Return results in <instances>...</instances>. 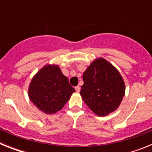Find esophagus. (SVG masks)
<instances>
[{"instance_id": "34e87169", "label": "esophagus", "mask_w": 152, "mask_h": 152, "mask_svg": "<svg viewBox=\"0 0 152 152\" xmlns=\"http://www.w3.org/2000/svg\"><path fill=\"white\" fill-rule=\"evenodd\" d=\"M75 91H77V92H80V88L79 86H77V87H75Z\"/></svg>"}]
</instances>
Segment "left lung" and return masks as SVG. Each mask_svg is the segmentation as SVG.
<instances>
[{"mask_svg": "<svg viewBox=\"0 0 152 152\" xmlns=\"http://www.w3.org/2000/svg\"><path fill=\"white\" fill-rule=\"evenodd\" d=\"M82 100L98 116H107L119 107L126 86L119 72L103 58L94 60L83 74Z\"/></svg>", "mask_w": 152, "mask_h": 152, "instance_id": "1", "label": "left lung"}]
</instances>
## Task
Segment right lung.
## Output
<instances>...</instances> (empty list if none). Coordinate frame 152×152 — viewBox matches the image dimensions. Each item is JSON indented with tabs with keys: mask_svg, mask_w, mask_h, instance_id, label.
I'll list each match as a JSON object with an SVG mask.
<instances>
[{
	"mask_svg": "<svg viewBox=\"0 0 152 152\" xmlns=\"http://www.w3.org/2000/svg\"><path fill=\"white\" fill-rule=\"evenodd\" d=\"M75 92L59 66L47 64L31 80L28 96L40 111L54 114L61 110Z\"/></svg>",
	"mask_w": 152,
	"mask_h": 152,
	"instance_id": "1",
	"label": "right lung"
}]
</instances>
